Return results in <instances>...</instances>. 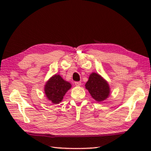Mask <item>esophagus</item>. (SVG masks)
<instances>
[{
    "label": "esophagus",
    "instance_id": "1",
    "mask_svg": "<svg viewBox=\"0 0 151 151\" xmlns=\"http://www.w3.org/2000/svg\"><path fill=\"white\" fill-rule=\"evenodd\" d=\"M75 85L76 86H80L81 85V82H78H78H75Z\"/></svg>",
    "mask_w": 151,
    "mask_h": 151
}]
</instances>
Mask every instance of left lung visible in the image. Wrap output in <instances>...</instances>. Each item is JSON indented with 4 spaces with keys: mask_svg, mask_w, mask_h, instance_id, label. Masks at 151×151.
Segmentation results:
<instances>
[{
    "mask_svg": "<svg viewBox=\"0 0 151 151\" xmlns=\"http://www.w3.org/2000/svg\"><path fill=\"white\" fill-rule=\"evenodd\" d=\"M85 88L88 91L91 96L98 102H102L108 98L110 94L109 85L106 80L99 75L93 73L89 76Z\"/></svg>",
    "mask_w": 151,
    "mask_h": 151,
    "instance_id": "1",
    "label": "left lung"
}]
</instances>
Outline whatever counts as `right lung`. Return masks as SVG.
<instances>
[{
  "instance_id": "obj_1",
  "label": "right lung",
  "mask_w": 151,
  "mask_h": 151,
  "mask_svg": "<svg viewBox=\"0 0 151 151\" xmlns=\"http://www.w3.org/2000/svg\"><path fill=\"white\" fill-rule=\"evenodd\" d=\"M70 88V83L64 80L60 75H55L46 83L45 93L47 99L52 103L58 104Z\"/></svg>"
}]
</instances>
